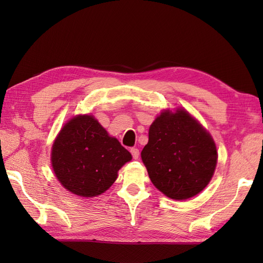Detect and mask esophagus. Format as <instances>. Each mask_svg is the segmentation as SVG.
I'll return each mask as SVG.
<instances>
[{
    "label": "esophagus",
    "mask_w": 263,
    "mask_h": 263,
    "mask_svg": "<svg viewBox=\"0 0 263 263\" xmlns=\"http://www.w3.org/2000/svg\"><path fill=\"white\" fill-rule=\"evenodd\" d=\"M131 154H132V156H133V158L135 159H138L139 158V155H140V153H139V149H137V148H132L131 150Z\"/></svg>",
    "instance_id": "obj_1"
}]
</instances>
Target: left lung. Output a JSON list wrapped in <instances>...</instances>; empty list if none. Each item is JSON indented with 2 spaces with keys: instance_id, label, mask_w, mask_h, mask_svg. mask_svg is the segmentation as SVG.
Returning a JSON list of instances; mask_svg holds the SVG:
<instances>
[{
  "instance_id": "left-lung-1",
  "label": "left lung",
  "mask_w": 263,
  "mask_h": 263,
  "mask_svg": "<svg viewBox=\"0 0 263 263\" xmlns=\"http://www.w3.org/2000/svg\"><path fill=\"white\" fill-rule=\"evenodd\" d=\"M141 158L160 192L186 200L208 185L218 155L210 133L189 111L177 108L164 110L150 125Z\"/></svg>"
}]
</instances>
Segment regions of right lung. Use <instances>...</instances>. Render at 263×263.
<instances>
[{"label":"right lung","instance_id":"right-lung-1","mask_svg":"<svg viewBox=\"0 0 263 263\" xmlns=\"http://www.w3.org/2000/svg\"><path fill=\"white\" fill-rule=\"evenodd\" d=\"M131 154L91 115H77L60 131L52 147V166L69 192L92 198L108 190Z\"/></svg>","mask_w":263,"mask_h":263}]
</instances>
